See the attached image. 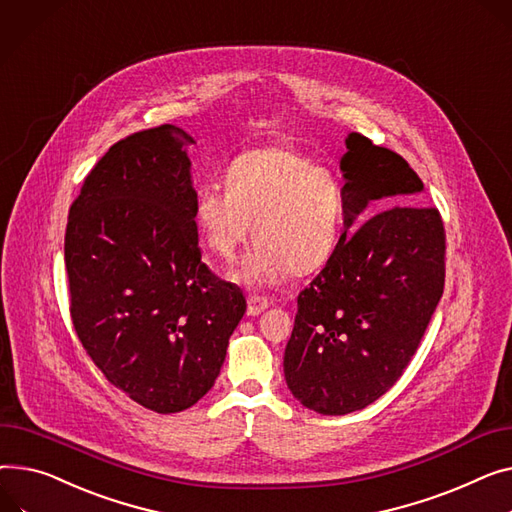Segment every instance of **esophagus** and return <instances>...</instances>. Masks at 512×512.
<instances>
[{
  "instance_id": "34e87169",
  "label": "esophagus",
  "mask_w": 512,
  "mask_h": 512,
  "mask_svg": "<svg viewBox=\"0 0 512 512\" xmlns=\"http://www.w3.org/2000/svg\"><path fill=\"white\" fill-rule=\"evenodd\" d=\"M267 306H269L267 298H263V296H249L247 298V315L257 317V315H261L267 309Z\"/></svg>"
}]
</instances>
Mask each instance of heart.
<instances>
[{
  "label": "heart",
  "instance_id": "b5f03b06",
  "mask_svg": "<svg viewBox=\"0 0 512 512\" xmlns=\"http://www.w3.org/2000/svg\"><path fill=\"white\" fill-rule=\"evenodd\" d=\"M224 185L195 193L193 222L222 261H234L253 232L243 282L278 284L288 271L311 274L329 261L344 222V189L329 168L290 146L253 148L230 160Z\"/></svg>",
  "mask_w": 512,
  "mask_h": 512
}]
</instances>
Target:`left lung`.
Returning a JSON list of instances; mask_svg holds the SVG:
<instances>
[{"label":"left lung","instance_id":"obj_1","mask_svg":"<svg viewBox=\"0 0 512 512\" xmlns=\"http://www.w3.org/2000/svg\"><path fill=\"white\" fill-rule=\"evenodd\" d=\"M342 156L344 232L298 294L284 352L292 395L323 416L377 401L403 374L445 288V226L424 183L360 133Z\"/></svg>","mask_w":512,"mask_h":512}]
</instances>
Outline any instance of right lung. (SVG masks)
Instances as JSON below:
<instances>
[{
	"mask_svg": "<svg viewBox=\"0 0 512 512\" xmlns=\"http://www.w3.org/2000/svg\"><path fill=\"white\" fill-rule=\"evenodd\" d=\"M175 125L127 135L90 170L65 228L76 333L107 381L158 414H177L218 379L247 311L201 261L195 189Z\"/></svg>",
	"mask_w": 512,
	"mask_h": 512,
	"instance_id": "1",
	"label": "right lung"
}]
</instances>
